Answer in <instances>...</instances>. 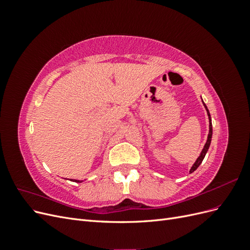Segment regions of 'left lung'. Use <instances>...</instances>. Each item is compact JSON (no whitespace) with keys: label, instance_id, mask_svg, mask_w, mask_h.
<instances>
[{"label":"left lung","instance_id":"left-lung-1","mask_svg":"<svg viewBox=\"0 0 250 250\" xmlns=\"http://www.w3.org/2000/svg\"><path fill=\"white\" fill-rule=\"evenodd\" d=\"M203 102V101H202ZM203 105H204V107H206V109H207V112H208V122H209V130H208V140H207V143H206V145H204V147H203V149H202V151H201V153H200V155L198 156V158L197 160H196V162L194 163V165L192 166V168H191V170H190V173H193L196 169H197L199 166H200V164L202 163V161H203V158H204V156H206V154H207V152H208V148H209V145H210V141H211V135H213V127H211V119H210V115H209V111H208V107H207V105L203 103Z\"/></svg>","mask_w":250,"mask_h":250}]
</instances>
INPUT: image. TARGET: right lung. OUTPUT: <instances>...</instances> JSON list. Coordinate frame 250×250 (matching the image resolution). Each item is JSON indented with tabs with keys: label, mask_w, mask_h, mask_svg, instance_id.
I'll use <instances>...</instances> for the list:
<instances>
[{
	"label": "right lung",
	"mask_w": 250,
	"mask_h": 250,
	"mask_svg": "<svg viewBox=\"0 0 250 250\" xmlns=\"http://www.w3.org/2000/svg\"><path fill=\"white\" fill-rule=\"evenodd\" d=\"M74 181H75V183H82V181H79V180H76V179H74Z\"/></svg>",
	"instance_id": "right-lung-1"
}]
</instances>
